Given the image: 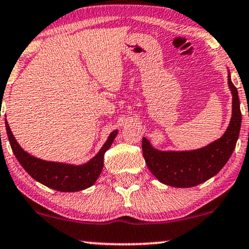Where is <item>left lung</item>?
<instances>
[{
    "label": "left lung",
    "instance_id": "8db88e82",
    "mask_svg": "<svg viewBox=\"0 0 249 249\" xmlns=\"http://www.w3.org/2000/svg\"><path fill=\"white\" fill-rule=\"evenodd\" d=\"M228 85L232 94V115L222 137L193 151H160L142 137L145 162L160 182L177 188H189L212 178L226 165L236 147L241 125L238 90L231 81L229 71Z\"/></svg>",
    "mask_w": 249,
    "mask_h": 249
}]
</instances>
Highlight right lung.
I'll list each match as a JSON object with an SVG mask.
<instances>
[{
  "instance_id": "obj_1",
  "label": "right lung",
  "mask_w": 249,
  "mask_h": 249,
  "mask_svg": "<svg viewBox=\"0 0 249 249\" xmlns=\"http://www.w3.org/2000/svg\"><path fill=\"white\" fill-rule=\"evenodd\" d=\"M5 127L13 154L16 155L22 168L28 172V175L36 181L43 183L44 186L63 193L80 192L96 182L103 170L105 152L111 147L112 142L118 135V130L112 131L100 152L93 159H90L85 164L74 165L45 161L30 155L29 153L23 151L21 146L16 141L8 121H5Z\"/></svg>"
}]
</instances>
